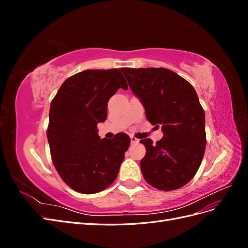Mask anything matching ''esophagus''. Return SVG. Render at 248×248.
Wrapping results in <instances>:
<instances>
[{"mask_svg":"<svg viewBox=\"0 0 248 248\" xmlns=\"http://www.w3.org/2000/svg\"><path fill=\"white\" fill-rule=\"evenodd\" d=\"M130 140H131V144H138V142H139V140L137 138H134V137H131Z\"/></svg>","mask_w":248,"mask_h":248,"instance_id":"esophagus-1","label":"esophagus"}]
</instances>
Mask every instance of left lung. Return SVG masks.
<instances>
[{
    "label": "left lung",
    "mask_w": 248,
    "mask_h": 248,
    "mask_svg": "<svg viewBox=\"0 0 248 248\" xmlns=\"http://www.w3.org/2000/svg\"><path fill=\"white\" fill-rule=\"evenodd\" d=\"M133 94L145 108L148 121L163 132L160 140H140L146 155L140 170L155 188H181L197 174L206 149L205 111L194 88L167 68H124Z\"/></svg>",
    "instance_id": "obj_1"
}]
</instances>
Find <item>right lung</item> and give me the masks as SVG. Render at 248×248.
Returning a JSON list of instances; mask_svg holds the SVG:
<instances>
[{"mask_svg":"<svg viewBox=\"0 0 248 248\" xmlns=\"http://www.w3.org/2000/svg\"><path fill=\"white\" fill-rule=\"evenodd\" d=\"M122 69L85 70L67 78L49 108L47 140L52 163L70 188L92 194L115 181L130 145L126 133L100 139L97 124L108 117V102L128 89Z\"/></svg>","mask_w":248,"mask_h":248,"instance_id":"obj_1","label":"right lung"}]
</instances>
